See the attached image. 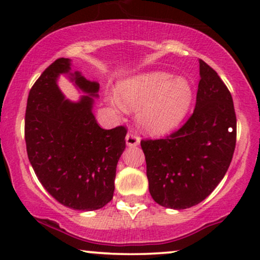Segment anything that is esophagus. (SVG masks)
I'll use <instances>...</instances> for the list:
<instances>
[{"label":"esophagus","instance_id":"obj_1","mask_svg":"<svg viewBox=\"0 0 260 260\" xmlns=\"http://www.w3.org/2000/svg\"><path fill=\"white\" fill-rule=\"evenodd\" d=\"M126 143H127L128 147H137V145L140 143V138L137 136L136 133L129 132V133H127V136H126Z\"/></svg>","mask_w":260,"mask_h":260}]
</instances>
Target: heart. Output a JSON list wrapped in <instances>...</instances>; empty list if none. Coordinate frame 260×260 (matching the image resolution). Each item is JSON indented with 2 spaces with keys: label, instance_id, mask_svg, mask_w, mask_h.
Instances as JSON below:
<instances>
[{
  "label": "heart",
  "instance_id": "b5f03b06",
  "mask_svg": "<svg viewBox=\"0 0 260 260\" xmlns=\"http://www.w3.org/2000/svg\"><path fill=\"white\" fill-rule=\"evenodd\" d=\"M116 94L124 109H138L137 118L143 129L165 134L186 118L194 99V88L184 77L150 72L118 82Z\"/></svg>",
  "mask_w": 260,
  "mask_h": 260
}]
</instances>
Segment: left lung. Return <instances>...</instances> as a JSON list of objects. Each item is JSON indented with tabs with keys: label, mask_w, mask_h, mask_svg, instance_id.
Here are the masks:
<instances>
[{
	"label": "left lung",
	"mask_w": 260,
	"mask_h": 260,
	"mask_svg": "<svg viewBox=\"0 0 260 260\" xmlns=\"http://www.w3.org/2000/svg\"><path fill=\"white\" fill-rule=\"evenodd\" d=\"M196 109L180 129L140 142L149 192L157 204L187 209L215 189L236 147L237 121L231 92L210 66L199 59Z\"/></svg>",
	"instance_id": "1"
}]
</instances>
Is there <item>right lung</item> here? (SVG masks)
<instances>
[{
  "mask_svg": "<svg viewBox=\"0 0 260 260\" xmlns=\"http://www.w3.org/2000/svg\"><path fill=\"white\" fill-rule=\"evenodd\" d=\"M59 74H70L82 91L78 103L64 99ZM99 83L71 73V59L51 63L29 91L25 144L38 180L58 203L74 210H96L112 199L116 168L126 148V127L104 129L92 115Z\"/></svg>",
  "mask_w": 260,
  "mask_h": 260,
  "instance_id": "obj_1",
  "label": "right lung"
}]
</instances>
